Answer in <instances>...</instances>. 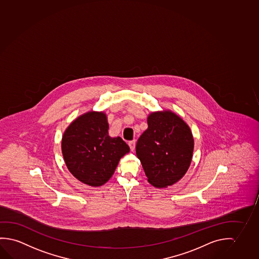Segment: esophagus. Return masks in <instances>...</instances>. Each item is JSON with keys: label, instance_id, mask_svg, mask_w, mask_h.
<instances>
[{"label": "esophagus", "instance_id": "obj_1", "mask_svg": "<svg viewBox=\"0 0 259 259\" xmlns=\"http://www.w3.org/2000/svg\"><path fill=\"white\" fill-rule=\"evenodd\" d=\"M128 146H130V148H131V150H132V151H134V149H135L136 147L135 140H132V141H130V142H128Z\"/></svg>", "mask_w": 259, "mask_h": 259}]
</instances>
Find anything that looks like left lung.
<instances>
[{
	"label": "left lung",
	"mask_w": 259,
	"mask_h": 259,
	"mask_svg": "<svg viewBox=\"0 0 259 259\" xmlns=\"http://www.w3.org/2000/svg\"><path fill=\"white\" fill-rule=\"evenodd\" d=\"M148 128L136 146L148 183L166 188L181 180L193 158V133L184 119L170 110L153 111L148 116Z\"/></svg>",
	"instance_id": "8db88e82"
}]
</instances>
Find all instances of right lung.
I'll use <instances>...</instances> for the list:
<instances>
[{
  "label": "right lung",
  "instance_id": "1",
  "mask_svg": "<svg viewBox=\"0 0 259 259\" xmlns=\"http://www.w3.org/2000/svg\"><path fill=\"white\" fill-rule=\"evenodd\" d=\"M105 112L87 111L66 127L61 141L66 167L84 185L98 187L114 174L119 161L130 152L120 137L109 135Z\"/></svg>",
  "mask_w": 259,
  "mask_h": 259
}]
</instances>
